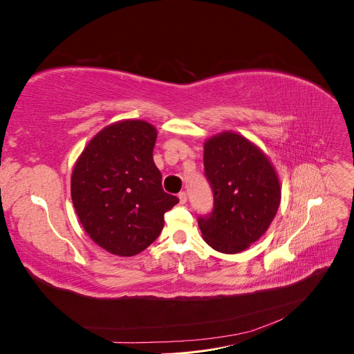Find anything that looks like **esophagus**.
I'll return each mask as SVG.
<instances>
[{
    "mask_svg": "<svg viewBox=\"0 0 354 354\" xmlns=\"http://www.w3.org/2000/svg\"><path fill=\"white\" fill-rule=\"evenodd\" d=\"M178 199H180V202L181 203H186L187 202V192H180V194H178Z\"/></svg>",
    "mask_w": 354,
    "mask_h": 354,
    "instance_id": "esophagus-1",
    "label": "esophagus"
}]
</instances>
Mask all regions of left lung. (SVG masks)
Masks as SVG:
<instances>
[{"label":"left lung","instance_id":"left-lung-1","mask_svg":"<svg viewBox=\"0 0 354 354\" xmlns=\"http://www.w3.org/2000/svg\"><path fill=\"white\" fill-rule=\"evenodd\" d=\"M203 168L212 189L209 214L198 217L205 242L236 254L269 229L281 203V185L270 160L245 137L223 133L203 146Z\"/></svg>","mask_w":354,"mask_h":354}]
</instances>
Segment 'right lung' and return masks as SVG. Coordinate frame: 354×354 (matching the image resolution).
I'll list each match as a JSON object with an SVG mask.
<instances>
[{
    "label": "right lung",
    "instance_id": "1",
    "mask_svg": "<svg viewBox=\"0 0 354 354\" xmlns=\"http://www.w3.org/2000/svg\"><path fill=\"white\" fill-rule=\"evenodd\" d=\"M155 127L128 120L106 127L84 149L73 168L75 211L103 250L131 257L146 250L164 227L178 198L162 189L153 162Z\"/></svg>",
    "mask_w": 354,
    "mask_h": 354
}]
</instances>
